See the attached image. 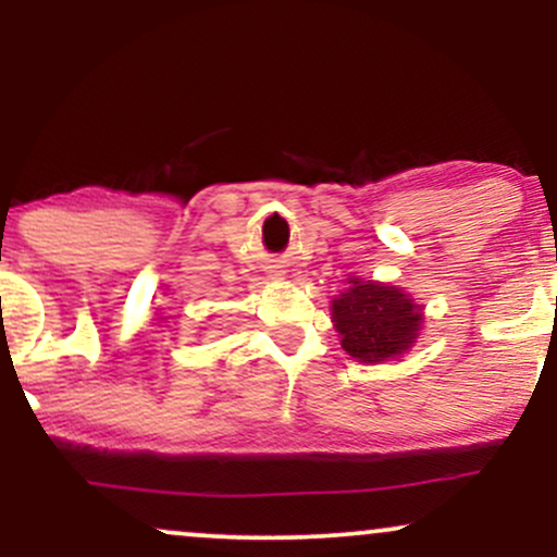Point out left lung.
I'll list each match as a JSON object with an SVG mask.
<instances>
[{
    "mask_svg": "<svg viewBox=\"0 0 557 557\" xmlns=\"http://www.w3.org/2000/svg\"><path fill=\"white\" fill-rule=\"evenodd\" d=\"M421 306L395 285L350 277L341 298L332 300V322L341 345L361 363L398 359L417 343Z\"/></svg>",
    "mask_w": 557,
    "mask_h": 557,
    "instance_id": "obj_1",
    "label": "left lung"
}]
</instances>
